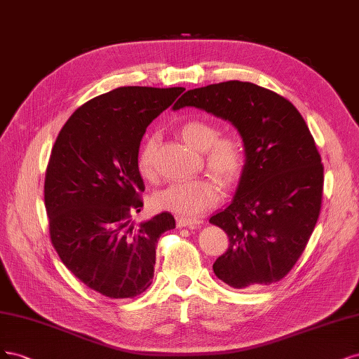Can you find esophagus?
Listing matches in <instances>:
<instances>
[{"mask_svg": "<svg viewBox=\"0 0 359 359\" xmlns=\"http://www.w3.org/2000/svg\"><path fill=\"white\" fill-rule=\"evenodd\" d=\"M176 224H177V226L179 228H184V226H196V225H200L201 224V221L200 219H196V217H187V216H177L176 217Z\"/></svg>", "mask_w": 359, "mask_h": 359, "instance_id": "34e87169", "label": "esophagus"}]
</instances>
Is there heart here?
Masks as SVG:
<instances>
[{"label": "heart", "instance_id": "heart-1", "mask_svg": "<svg viewBox=\"0 0 359 359\" xmlns=\"http://www.w3.org/2000/svg\"><path fill=\"white\" fill-rule=\"evenodd\" d=\"M179 134L194 149L204 154L207 170L224 184L234 183L243 170L241 147L233 137H219L217 126L198 119H191L179 126ZM156 137L147 135L137 154V170L146 180L156 179L155 168ZM221 196V187L212 177H200L172 183L155 195V204L163 210L183 216H196L209 210Z\"/></svg>", "mask_w": 359, "mask_h": 359}]
</instances>
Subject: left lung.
I'll return each instance as SVG.
<instances>
[{"label": "left lung", "mask_w": 359, "mask_h": 359, "mask_svg": "<svg viewBox=\"0 0 359 359\" xmlns=\"http://www.w3.org/2000/svg\"><path fill=\"white\" fill-rule=\"evenodd\" d=\"M188 106L233 123L245 146L234 198L210 217L229 238L215 274L236 289L282 280L320 212L323 167L307 123L291 101L238 80L184 92L172 110Z\"/></svg>", "instance_id": "1"}]
</instances>
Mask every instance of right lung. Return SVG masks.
Instances as JSON below:
<instances>
[{
	"label": "right lung",
	"instance_id": "1",
	"mask_svg": "<svg viewBox=\"0 0 359 359\" xmlns=\"http://www.w3.org/2000/svg\"><path fill=\"white\" fill-rule=\"evenodd\" d=\"M184 88L122 86L79 107L56 137L44 179L55 250L80 282L109 298H134L152 283L163 212L134 226L144 183L137 154L147 125Z\"/></svg>",
	"mask_w": 359,
	"mask_h": 359
}]
</instances>
